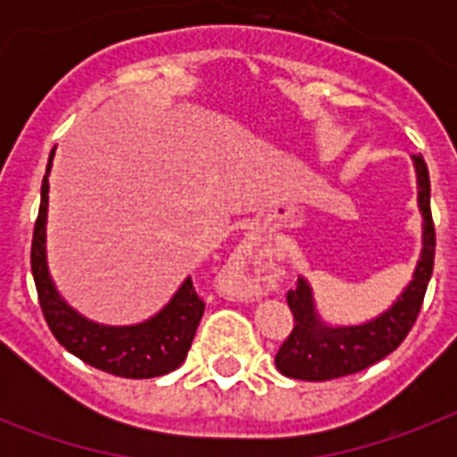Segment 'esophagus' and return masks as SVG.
<instances>
[{
  "label": "esophagus",
  "instance_id": "1",
  "mask_svg": "<svg viewBox=\"0 0 457 457\" xmlns=\"http://www.w3.org/2000/svg\"><path fill=\"white\" fill-rule=\"evenodd\" d=\"M256 244H258V235L251 229V232H246V237L242 239V244H239V249H237L235 253V261L237 263H246L251 258V251L256 249Z\"/></svg>",
  "mask_w": 457,
  "mask_h": 457
}]
</instances>
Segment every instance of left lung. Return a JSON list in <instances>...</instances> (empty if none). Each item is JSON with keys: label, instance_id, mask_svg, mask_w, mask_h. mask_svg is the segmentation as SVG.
I'll return each mask as SVG.
<instances>
[{"label": "left lung", "instance_id": "left-lung-1", "mask_svg": "<svg viewBox=\"0 0 457 457\" xmlns=\"http://www.w3.org/2000/svg\"><path fill=\"white\" fill-rule=\"evenodd\" d=\"M412 165L418 178V208L422 215V251L412 279L398 294L396 301L377 318L365 320L361 325H329L320 318L308 279L299 278V287L287 294L294 312V329L275 355V365L285 377L325 382L361 372L396 351L415 325L434 270L436 235L429 208L432 189L425 158L412 156Z\"/></svg>", "mask_w": 457, "mask_h": 457}]
</instances>
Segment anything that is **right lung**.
<instances>
[{"label": "right lung", "mask_w": 457, "mask_h": 457, "mask_svg": "<svg viewBox=\"0 0 457 457\" xmlns=\"http://www.w3.org/2000/svg\"><path fill=\"white\" fill-rule=\"evenodd\" d=\"M54 149L49 154L46 175L42 179L37 222L32 232L30 265L39 305L52 334L61 346L75 358L109 375L128 379H149L179 368L192 346L194 334L204 315V301L194 289L192 278H187L172 294V299L145 322L137 325H102L85 318L68 305L54 285L46 265V208H49V172H52Z\"/></svg>", "instance_id": "right-lung-1"}]
</instances>
